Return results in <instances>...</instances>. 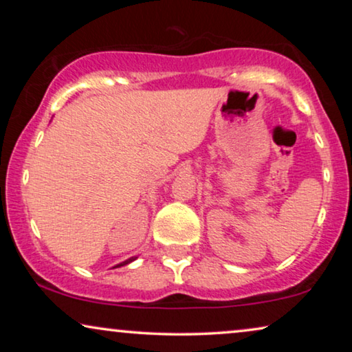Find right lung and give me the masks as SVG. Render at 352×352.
Returning a JSON list of instances; mask_svg holds the SVG:
<instances>
[{
  "label": "right lung",
  "mask_w": 352,
  "mask_h": 352,
  "mask_svg": "<svg viewBox=\"0 0 352 352\" xmlns=\"http://www.w3.org/2000/svg\"><path fill=\"white\" fill-rule=\"evenodd\" d=\"M134 259H136V256H134V258H129V259H126V261H123V263H120V264H117V266H115V267L124 266V264H129V263H131V261H134Z\"/></svg>",
  "instance_id": "add662e5"
}]
</instances>
